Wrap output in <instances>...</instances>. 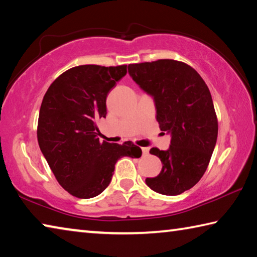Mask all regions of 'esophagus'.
Instances as JSON below:
<instances>
[{"mask_svg":"<svg viewBox=\"0 0 257 257\" xmlns=\"http://www.w3.org/2000/svg\"><path fill=\"white\" fill-rule=\"evenodd\" d=\"M142 152H143V155H149V153H150V149H149V147H143V149H142Z\"/></svg>","mask_w":257,"mask_h":257,"instance_id":"34e87169","label":"esophagus"}]
</instances>
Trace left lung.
Wrapping results in <instances>:
<instances>
[{
  "label": "left lung",
  "mask_w": 257,
  "mask_h": 257,
  "mask_svg": "<svg viewBox=\"0 0 257 257\" xmlns=\"http://www.w3.org/2000/svg\"><path fill=\"white\" fill-rule=\"evenodd\" d=\"M128 72L153 97L160 128L171 136L167 151L151 149L162 170L145 182L156 193L176 196L197 184L214 151L217 119L211 93L198 72L180 61L129 64Z\"/></svg>",
  "instance_id": "left-lung-1"
}]
</instances>
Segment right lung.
I'll list each match as a JSON object with an SVG mask.
<instances>
[{
	"label": "right lung",
	"mask_w": 257,
	"mask_h": 257,
	"mask_svg": "<svg viewBox=\"0 0 257 257\" xmlns=\"http://www.w3.org/2000/svg\"><path fill=\"white\" fill-rule=\"evenodd\" d=\"M127 66L85 64L52 82L43 98L37 125L38 145L59 184L78 198L97 196L110 185L122 156L141 158L132 142H99L96 121L106 116V96Z\"/></svg>",
	"instance_id": "right-lung-1"
}]
</instances>
